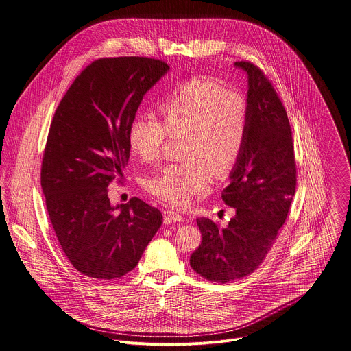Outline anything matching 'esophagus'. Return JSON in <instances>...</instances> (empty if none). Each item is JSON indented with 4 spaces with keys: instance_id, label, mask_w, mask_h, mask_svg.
Here are the masks:
<instances>
[{
    "instance_id": "1",
    "label": "esophagus",
    "mask_w": 351,
    "mask_h": 351,
    "mask_svg": "<svg viewBox=\"0 0 351 351\" xmlns=\"http://www.w3.org/2000/svg\"><path fill=\"white\" fill-rule=\"evenodd\" d=\"M183 222V217L172 210H165L164 211V223L171 225V223H180Z\"/></svg>"
}]
</instances>
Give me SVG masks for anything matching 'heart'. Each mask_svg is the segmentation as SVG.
Returning <instances> with one entry per match:
<instances>
[{
	"label": "heart",
	"instance_id": "heart-1",
	"mask_svg": "<svg viewBox=\"0 0 351 351\" xmlns=\"http://www.w3.org/2000/svg\"><path fill=\"white\" fill-rule=\"evenodd\" d=\"M160 112L162 122L149 115L132 121L129 145L141 161L154 162L168 137L183 138L180 157L184 162L147 178L145 187L164 203L184 207L194 195L207 191L211 175L222 179L239 162L247 140L248 103L237 91L195 79L176 88Z\"/></svg>",
	"mask_w": 351,
	"mask_h": 351
}]
</instances>
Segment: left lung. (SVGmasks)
<instances>
[{"instance_id": "8db88e82", "label": "left lung", "mask_w": 351, "mask_h": 351, "mask_svg": "<svg viewBox=\"0 0 351 351\" xmlns=\"http://www.w3.org/2000/svg\"><path fill=\"white\" fill-rule=\"evenodd\" d=\"M234 65L248 75L247 140L222 191V199L236 215L225 228L198 218L203 239L190 257L199 276L218 283L258 268L287 218L297 184L291 128L272 82L253 62Z\"/></svg>"}]
</instances>
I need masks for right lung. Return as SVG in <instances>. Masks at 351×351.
I'll use <instances>...</instances> for the list:
<instances>
[{"mask_svg":"<svg viewBox=\"0 0 351 351\" xmlns=\"http://www.w3.org/2000/svg\"><path fill=\"white\" fill-rule=\"evenodd\" d=\"M168 69L147 57L95 60L51 121L41 162L45 207L62 252L86 276L129 274L162 223L160 210L137 197L112 207L108 186L129 161L128 132L143 95Z\"/></svg>","mask_w":351,"mask_h":351,"instance_id":"obj_1","label":"right lung"}]
</instances>
